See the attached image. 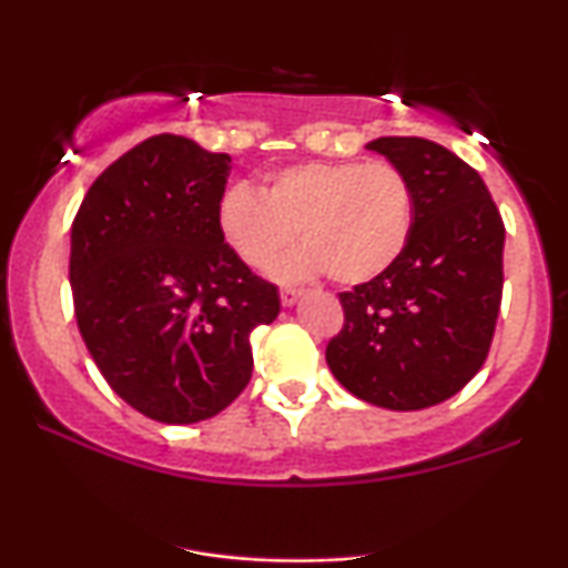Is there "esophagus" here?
I'll return each mask as SVG.
<instances>
[{
	"mask_svg": "<svg viewBox=\"0 0 568 568\" xmlns=\"http://www.w3.org/2000/svg\"><path fill=\"white\" fill-rule=\"evenodd\" d=\"M302 298V291L298 288H280V302H283V306H293Z\"/></svg>",
	"mask_w": 568,
	"mask_h": 568,
	"instance_id": "obj_1",
	"label": "esophagus"
}]
</instances>
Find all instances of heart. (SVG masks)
Listing matches in <instances>:
<instances>
[{"instance_id":"heart-1","label":"heart","mask_w":568,"mask_h":568,"mask_svg":"<svg viewBox=\"0 0 568 568\" xmlns=\"http://www.w3.org/2000/svg\"><path fill=\"white\" fill-rule=\"evenodd\" d=\"M414 192L389 162H302L266 179L262 192L234 186L219 205V234L251 270L275 264L280 280L331 272L342 285L371 283L406 251Z\"/></svg>"}]
</instances>
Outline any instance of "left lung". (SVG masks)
I'll use <instances>...</instances> for the list:
<instances>
[{"label": "left lung", "mask_w": 568, "mask_h": 568, "mask_svg": "<svg viewBox=\"0 0 568 568\" xmlns=\"http://www.w3.org/2000/svg\"><path fill=\"white\" fill-rule=\"evenodd\" d=\"M408 179L414 224L384 275L338 293L342 331L325 361L352 395L393 410L448 400L484 366L501 304L499 207L475 168L440 143H368Z\"/></svg>", "instance_id": "8db88e82"}]
</instances>
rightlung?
Listing matches in <instances>:
<instances>
[{"label":"right lung","instance_id":"obj_1","mask_svg":"<svg viewBox=\"0 0 568 568\" xmlns=\"http://www.w3.org/2000/svg\"><path fill=\"white\" fill-rule=\"evenodd\" d=\"M230 154L152 135L112 162L71 224L80 334L109 387L165 425L224 410L251 382V331L280 296L219 234Z\"/></svg>","mask_w":568,"mask_h":568}]
</instances>
